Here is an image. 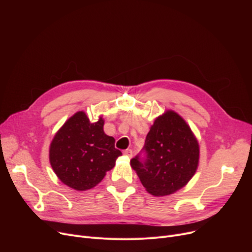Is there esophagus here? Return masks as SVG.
I'll return each mask as SVG.
<instances>
[{
    "mask_svg": "<svg viewBox=\"0 0 252 252\" xmlns=\"http://www.w3.org/2000/svg\"><path fill=\"white\" fill-rule=\"evenodd\" d=\"M124 154H125L126 157H128V158H131V157H133V151H131L130 149L125 150V151H124Z\"/></svg>",
    "mask_w": 252,
    "mask_h": 252,
    "instance_id": "obj_1",
    "label": "esophagus"
}]
</instances>
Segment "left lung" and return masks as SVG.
I'll use <instances>...</instances> for the list:
<instances>
[{"mask_svg":"<svg viewBox=\"0 0 252 252\" xmlns=\"http://www.w3.org/2000/svg\"><path fill=\"white\" fill-rule=\"evenodd\" d=\"M141 154L130 160L148 193L173 194L192 179L199 162V145L190 126L178 113L158 116L145 140Z\"/></svg>","mask_w":252,"mask_h":252,"instance_id":"left-lung-1","label":"left lung"}]
</instances>
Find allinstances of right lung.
Listing matches in <instances>:
<instances>
[{
	"mask_svg": "<svg viewBox=\"0 0 252 252\" xmlns=\"http://www.w3.org/2000/svg\"><path fill=\"white\" fill-rule=\"evenodd\" d=\"M103 126L102 117L92 124L84 111H78L53 139L50 163L59 180L68 187L77 191L94 188L122 155L114 146V138L104 133Z\"/></svg>",
	"mask_w": 252,
	"mask_h": 252,
	"instance_id": "right-lung-1",
	"label": "right lung"
}]
</instances>
